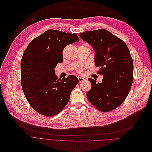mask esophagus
<instances>
[{"label": "esophagus", "mask_w": 152, "mask_h": 152, "mask_svg": "<svg viewBox=\"0 0 152 152\" xmlns=\"http://www.w3.org/2000/svg\"><path fill=\"white\" fill-rule=\"evenodd\" d=\"M78 81H79V83H82V82H83L84 80H85V78H82V77H78Z\"/></svg>", "instance_id": "obj_1"}]
</instances>
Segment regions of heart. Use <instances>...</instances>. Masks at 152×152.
Segmentation results:
<instances>
[{"label":"heart","mask_w":152,"mask_h":152,"mask_svg":"<svg viewBox=\"0 0 152 152\" xmlns=\"http://www.w3.org/2000/svg\"><path fill=\"white\" fill-rule=\"evenodd\" d=\"M80 46H83V45H80ZM86 68V66H78V68H77L76 69H75V71H76V72H77V73H81V72H83V71L84 69Z\"/></svg>","instance_id":"heart-1"}]
</instances>
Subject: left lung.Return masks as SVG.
<instances>
[{"label": "left lung", "instance_id": "left-lung-1", "mask_svg": "<svg viewBox=\"0 0 152 152\" xmlns=\"http://www.w3.org/2000/svg\"><path fill=\"white\" fill-rule=\"evenodd\" d=\"M95 52V66L103 75L102 83L88 78L92 87L87 92L88 101L98 110L111 111L128 96L134 80L133 60L125 42L105 29L80 34Z\"/></svg>", "mask_w": 152, "mask_h": 152}]
</instances>
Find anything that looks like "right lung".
I'll use <instances>...</instances> for the list:
<instances>
[{"label": "right lung", "mask_w": 152, "mask_h": 152, "mask_svg": "<svg viewBox=\"0 0 152 152\" xmlns=\"http://www.w3.org/2000/svg\"><path fill=\"white\" fill-rule=\"evenodd\" d=\"M78 41L76 34L50 29L24 50L20 64L21 87L30 105L39 114L54 116L68 104L79 81L74 75L58 79L54 68L63 62L64 48Z\"/></svg>", "instance_id": "add662e5"}]
</instances>
